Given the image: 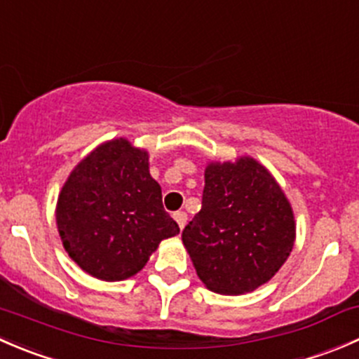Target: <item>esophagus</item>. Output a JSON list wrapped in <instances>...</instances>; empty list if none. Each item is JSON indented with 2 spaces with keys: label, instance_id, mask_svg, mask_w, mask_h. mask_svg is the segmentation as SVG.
<instances>
[{
  "label": "esophagus",
  "instance_id": "obj_1",
  "mask_svg": "<svg viewBox=\"0 0 359 359\" xmlns=\"http://www.w3.org/2000/svg\"><path fill=\"white\" fill-rule=\"evenodd\" d=\"M173 219H175V222L179 224L180 229H184V226H186V222H187V213L186 212H175L173 213Z\"/></svg>",
  "mask_w": 359,
  "mask_h": 359
}]
</instances>
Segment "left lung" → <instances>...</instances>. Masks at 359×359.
<instances>
[{
  "instance_id": "1",
  "label": "left lung",
  "mask_w": 359,
  "mask_h": 359,
  "mask_svg": "<svg viewBox=\"0 0 359 359\" xmlns=\"http://www.w3.org/2000/svg\"><path fill=\"white\" fill-rule=\"evenodd\" d=\"M182 241L206 288L226 295L252 292L290 255L292 206L253 158L210 163L201 210L184 227Z\"/></svg>"
}]
</instances>
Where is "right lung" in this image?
Listing matches in <instances>:
<instances>
[{
    "instance_id": "add662e5",
    "label": "right lung",
    "mask_w": 359,
    "mask_h": 359,
    "mask_svg": "<svg viewBox=\"0 0 359 359\" xmlns=\"http://www.w3.org/2000/svg\"><path fill=\"white\" fill-rule=\"evenodd\" d=\"M147 159L128 140H111L83 159L60 191L57 226L64 248L99 280L133 276L163 240L179 234Z\"/></svg>"
}]
</instances>
